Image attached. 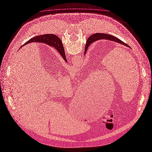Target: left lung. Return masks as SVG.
<instances>
[{
	"mask_svg": "<svg viewBox=\"0 0 152 152\" xmlns=\"http://www.w3.org/2000/svg\"><path fill=\"white\" fill-rule=\"evenodd\" d=\"M108 39V40H113V41H115V42H118V43H121V44H122V45H125V46H126L129 48V46H128L127 44L123 42L122 41H121V40L119 39H118L117 38H116V37H114V36H113V35H108V34H103V33H96V34H94L91 35V36L88 38L87 42H86V46H85V53L86 51H87L88 48V46L90 45V43H91L92 42H94V41L98 40V39ZM61 51H62V50H58V51L59 52V53H60L61 54H62L61 53Z\"/></svg>",
	"mask_w": 152,
	"mask_h": 152,
	"instance_id": "1",
	"label": "left lung"
}]
</instances>
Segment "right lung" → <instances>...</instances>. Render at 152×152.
<instances>
[{
    "mask_svg": "<svg viewBox=\"0 0 152 152\" xmlns=\"http://www.w3.org/2000/svg\"><path fill=\"white\" fill-rule=\"evenodd\" d=\"M41 37H43V40L45 41V43H48V44H50V45H52L53 46H54L58 50H62L61 51V54H62V53H64L63 52H64V46H63V44H62V42H61V40H60V39L56 36V35H54V34H45V35H41ZM45 37V38L44 39V38ZM36 38V37H35ZM35 38V37L34 38H32V39H30L29 40H28V42H27L26 43H25L24 45H23V46H22H22H24L25 45H26V44H27V43H30V42H34V41H36L37 42V40H35V39H34ZM35 40L34 41V40ZM43 41V42H44ZM43 42V41H42ZM21 47V48H22ZM62 55V54H61ZM65 56V55H64ZM63 58H64V60L65 61H66V57L65 56H63Z\"/></svg>",
    "mask_w": 152,
    "mask_h": 152,
    "instance_id": "obj_1",
    "label": "right lung"
}]
</instances>
